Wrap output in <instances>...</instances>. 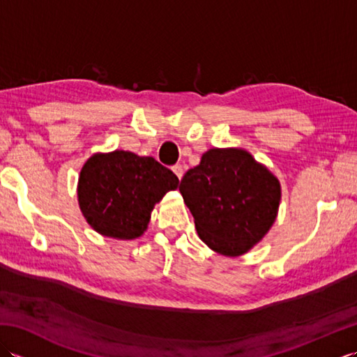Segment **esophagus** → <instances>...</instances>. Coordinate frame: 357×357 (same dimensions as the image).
<instances>
[{
  "mask_svg": "<svg viewBox=\"0 0 357 357\" xmlns=\"http://www.w3.org/2000/svg\"><path fill=\"white\" fill-rule=\"evenodd\" d=\"M173 172H174V174H176V176L181 179L184 176V167L181 165V164H176V165H173V169H172Z\"/></svg>",
  "mask_w": 357,
  "mask_h": 357,
  "instance_id": "esophagus-1",
  "label": "esophagus"
}]
</instances>
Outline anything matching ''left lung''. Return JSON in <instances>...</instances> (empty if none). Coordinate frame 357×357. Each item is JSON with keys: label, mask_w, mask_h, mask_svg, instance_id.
<instances>
[{"label": "left lung", "mask_w": 357, "mask_h": 357, "mask_svg": "<svg viewBox=\"0 0 357 357\" xmlns=\"http://www.w3.org/2000/svg\"><path fill=\"white\" fill-rule=\"evenodd\" d=\"M179 192L202 242L224 256H241L275 224L280 183L250 151L210 149L181 179Z\"/></svg>", "instance_id": "obj_1"}]
</instances>
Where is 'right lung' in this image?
Masks as SVG:
<instances>
[{"mask_svg": "<svg viewBox=\"0 0 357 357\" xmlns=\"http://www.w3.org/2000/svg\"><path fill=\"white\" fill-rule=\"evenodd\" d=\"M178 184L176 174L150 156L126 150L95 153L78 178L79 210L102 236L136 239L147 230L156 204Z\"/></svg>", "mask_w": 357, "mask_h": 357, "instance_id": "obj_1", "label": "right lung"}]
</instances>
